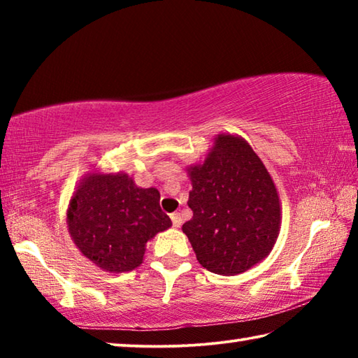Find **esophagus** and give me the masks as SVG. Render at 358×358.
Masks as SVG:
<instances>
[{
	"label": "esophagus",
	"instance_id": "1",
	"mask_svg": "<svg viewBox=\"0 0 358 358\" xmlns=\"http://www.w3.org/2000/svg\"><path fill=\"white\" fill-rule=\"evenodd\" d=\"M171 220H172V226L173 227H180L181 226V215L180 213H173L172 216H171Z\"/></svg>",
	"mask_w": 358,
	"mask_h": 358
}]
</instances>
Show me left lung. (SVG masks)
I'll list each match as a JSON object with an SVG mask.
<instances>
[{"label":"left lung","mask_w":358,"mask_h":358,"mask_svg":"<svg viewBox=\"0 0 358 358\" xmlns=\"http://www.w3.org/2000/svg\"><path fill=\"white\" fill-rule=\"evenodd\" d=\"M192 217L183 224L203 268L240 275L268 256L281 224L276 186L245 138L220 134L202 164L187 167Z\"/></svg>","instance_id":"left-lung-1"}]
</instances>
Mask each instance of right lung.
I'll return each mask as SVG.
<instances>
[{"label": "right lung", "instance_id": "1", "mask_svg": "<svg viewBox=\"0 0 358 358\" xmlns=\"http://www.w3.org/2000/svg\"><path fill=\"white\" fill-rule=\"evenodd\" d=\"M159 197L156 187H138L128 173L85 175L68 207L71 238L102 270H134L147 241L172 226Z\"/></svg>", "mask_w": 358, "mask_h": 358}]
</instances>
